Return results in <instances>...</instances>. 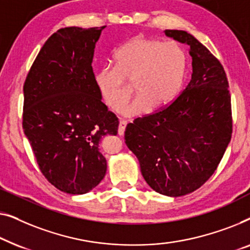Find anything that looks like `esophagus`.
<instances>
[{
  "label": "esophagus",
  "instance_id": "34e87169",
  "mask_svg": "<svg viewBox=\"0 0 250 250\" xmlns=\"http://www.w3.org/2000/svg\"><path fill=\"white\" fill-rule=\"evenodd\" d=\"M125 126H126V121L121 120L120 122H119V129H118V133H119V135L124 136L125 130Z\"/></svg>",
  "mask_w": 250,
  "mask_h": 250
}]
</instances>
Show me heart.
<instances>
[{
    "instance_id": "obj_1",
    "label": "heart",
    "mask_w": 250,
    "mask_h": 250,
    "mask_svg": "<svg viewBox=\"0 0 250 250\" xmlns=\"http://www.w3.org/2000/svg\"><path fill=\"white\" fill-rule=\"evenodd\" d=\"M187 70V55L174 42L143 36L133 37L119 48L114 66H104L95 75V85L111 110L121 111L132 95H138L129 108L140 114L161 108L177 96Z\"/></svg>"
}]
</instances>
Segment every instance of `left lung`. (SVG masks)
Listing matches in <instances>:
<instances>
[{
	"label": "left lung",
	"mask_w": 250,
	"mask_h": 250,
	"mask_svg": "<svg viewBox=\"0 0 250 250\" xmlns=\"http://www.w3.org/2000/svg\"><path fill=\"white\" fill-rule=\"evenodd\" d=\"M187 44L191 79L167 106L126 125L125 139L144 179L162 195L195 191L215 172L232 136L229 83L223 65L192 35L165 30Z\"/></svg>",
	"instance_id": "8db88e82"
}]
</instances>
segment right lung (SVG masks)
<instances>
[{
	"label": "right lung",
	"mask_w": 250,
	"mask_h": 250,
	"mask_svg": "<svg viewBox=\"0 0 250 250\" xmlns=\"http://www.w3.org/2000/svg\"><path fill=\"white\" fill-rule=\"evenodd\" d=\"M104 28L59 29L23 83V132L42 173L66 194H86L103 180L100 142L118 133L119 120L102 102L91 66Z\"/></svg>",
	"instance_id": "1"
}]
</instances>
